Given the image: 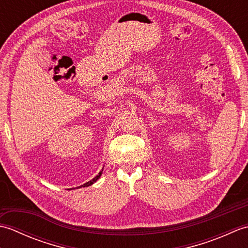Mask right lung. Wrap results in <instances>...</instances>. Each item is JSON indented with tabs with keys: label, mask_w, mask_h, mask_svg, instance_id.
<instances>
[{
	"label": "right lung",
	"mask_w": 248,
	"mask_h": 248,
	"mask_svg": "<svg viewBox=\"0 0 248 248\" xmlns=\"http://www.w3.org/2000/svg\"><path fill=\"white\" fill-rule=\"evenodd\" d=\"M102 171H103V170H102L101 171H100V172L98 173V175H97L96 177H94L93 179H92V180H91V181H88V182H86V183H84V184H83V186H81L80 187H85V186H93V184L94 182H96V181L98 180V179H99L100 177H101V175H102Z\"/></svg>",
	"instance_id": "obj_1"
}]
</instances>
